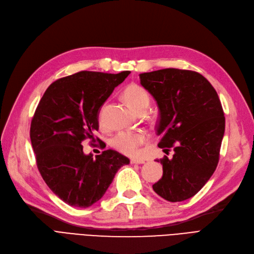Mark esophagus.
Returning a JSON list of instances; mask_svg holds the SVG:
<instances>
[{
  "label": "esophagus",
  "instance_id": "34e87169",
  "mask_svg": "<svg viewBox=\"0 0 254 254\" xmlns=\"http://www.w3.org/2000/svg\"><path fill=\"white\" fill-rule=\"evenodd\" d=\"M130 163L131 164H144L145 161L142 160V159H131Z\"/></svg>",
  "mask_w": 254,
  "mask_h": 254
}]
</instances>
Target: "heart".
I'll return each mask as SVG.
<instances>
[{
	"mask_svg": "<svg viewBox=\"0 0 254 254\" xmlns=\"http://www.w3.org/2000/svg\"><path fill=\"white\" fill-rule=\"evenodd\" d=\"M123 97L129 107L136 113L141 110H146L150 104L149 93L144 89L142 86L132 84L127 86ZM104 107L101 109V115ZM146 141V135L142 132H131V131H122L111 139V145L113 148L122 153L127 155H136L139 151V147Z\"/></svg>",
	"mask_w": 254,
	"mask_h": 254,
	"instance_id": "b5f03b06",
	"label": "heart"
}]
</instances>
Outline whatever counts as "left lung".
I'll list each match as a JSON object with an SVG mask.
<instances>
[{
	"label": "left lung",
	"mask_w": 254,
	"mask_h": 254,
	"mask_svg": "<svg viewBox=\"0 0 254 254\" xmlns=\"http://www.w3.org/2000/svg\"><path fill=\"white\" fill-rule=\"evenodd\" d=\"M141 84L160 109L156 126L164 152L162 179L153 190L169 202L195 195L211 178L220 159L225 117L220 99L198 72L166 68L139 74Z\"/></svg>",
	"instance_id": "obj_1"
}]
</instances>
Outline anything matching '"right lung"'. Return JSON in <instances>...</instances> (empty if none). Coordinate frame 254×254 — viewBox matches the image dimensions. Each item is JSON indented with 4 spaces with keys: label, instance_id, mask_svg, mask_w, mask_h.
<instances>
[{
    "label": "right lung",
    "instance_id": "add662e5",
    "mask_svg": "<svg viewBox=\"0 0 254 254\" xmlns=\"http://www.w3.org/2000/svg\"><path fill=\"white\" fill-rule=\"evenodd\" d=\"M129 73L80 71L59 78L34 112L30 139L38 169L51 191L68 205L86 208L97 203L118 170L130 162L112 149L93 159L82 146L99 129L103 104Z\"/></svg>",
    "mask_w": 254,
    "mask_h": 254
}]
</instances>
